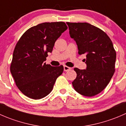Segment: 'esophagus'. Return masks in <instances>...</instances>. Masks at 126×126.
<instances>
[{"label": "esophagus", "mask_w": 126, "mask_h": 126, "mask_svg": "<svg viewBox=\"0 0 126 126\" xmlns=\"http://www.w3.org/2000/svg\"><path fill=\"white\" fill-rule=\"evenodd\" d=\"M71 69V68L70 67H68L67 66H64V71H69Z\"/></svg>", "instance_id": "1"}]
</instances>
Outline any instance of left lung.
Segmentation results:
<instances>
[{
    "mask_svg": "<svg viewBox=\"0 0 126 126\" xmlns=\"http://www.w3.org/2000/svg\"><path fill=\"white\" fill-rule=\"evenodd\" d=\"M69 35L76 41L79 54H86V69L75 68L74 90L88 97L100 93L107 86L115 71L116 54L112 41L99 28L87 22H66Z\"/></svg>",
    "mask_w": 126,
    "mask_h": 126,
    "instance_id": "left-lung-1",
    "label": "left lung"
}]
</instances>
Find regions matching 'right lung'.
<instances>
[{
	"label": "right lung",
	"instance_id": "obj_1",
	"mask_svg": "<svg viewBox=\"0 0 126 126\" xmlns=\"http://www.w3.org/2000/svg\"><path fill=\"white\" fill-rule=\"evenodd\" d=\"M68 27L63 22H44L28 29L15 46L10 71L16 86L27 97L39 99L52 90L63 66L44 63L57 39Z\"/></svg>",
	"mask_w": 126,
	"mask_h": 126
}]
</instances>
